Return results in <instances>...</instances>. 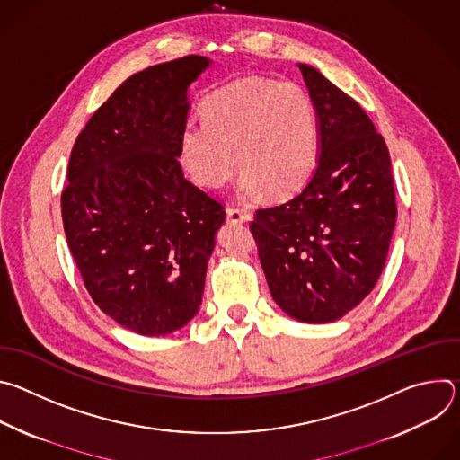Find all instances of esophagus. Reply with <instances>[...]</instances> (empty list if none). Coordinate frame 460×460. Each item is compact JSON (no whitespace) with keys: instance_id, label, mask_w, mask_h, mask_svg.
I'll list each match as a JSON object with an SVG mask.
<instances>
[{"instance_id":"34e87169","label":"esophagus","mask_w":460,"mask_h":460,"mask_svg":"<svg viewBox=\"0 0 460 460\" xmlns=\"http://www.w3.org/2000/svg\"><path fill=\"white\" fill-rule=\"evenodd\" d=\"M226 215H227V222H233V224H242V222H249L251 220L249 213H243V211H240L236 208H227Z\"/></svg>"}]
</instances>
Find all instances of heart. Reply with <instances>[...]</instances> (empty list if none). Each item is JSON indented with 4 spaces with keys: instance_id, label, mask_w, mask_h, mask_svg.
Listing matches in <instances>:
<instances>
[{
    "instance_id": "heart-1",
    "label": "heart",
    "mask_w": 460,
    "mask_h": 460,
    "mask_svg": "<svg viewBox=\"0 0 460 460\" xmlns=\"http://www.w3.org/2000/svg\"><path fill=\"white\" fill-rule=\"evenodd\" d=\"M202 121L185 125L180 138L181 165L202 187L224 185L238 162L243 199H254L261 189L284 199L314 171L316 114L296 84L242 78L202 103Z\"/></svg>"
}]
</instances>
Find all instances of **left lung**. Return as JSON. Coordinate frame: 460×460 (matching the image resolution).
<instances>
[{
	"label": "left lung",
	"instance_id": "obj_1",
	"mask_svg": "<svg viewBox=\"0 0 460 460\" xmlns=\"http://www.w3.org/2000/svg\"><path fill=\"white\" fill-rule=\"evenodd\" d=\"M318 123L316 167L291 200L258 209L251 233L273 300L307 323L342 318L375 288L397 220L384 138L364 109L298 63Z\"/></svg>",
	"mask_w": 460,
	"mask_h": 460
}]
</instances>
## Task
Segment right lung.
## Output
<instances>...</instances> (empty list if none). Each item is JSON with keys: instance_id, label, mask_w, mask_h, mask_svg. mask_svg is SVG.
<instances>
[{"instance_id": "1", "label": "right lung", "mask_w": 460, "mask_h": 460, "mask_svg": "<svg viewBox=\"0 0 460 460\" xmlns=\"http://www.w3.org/2000/svg\"><path fill=\"white\" fill-rule=\"evenodd\" d=\"M204 56L125 80L93 114L71 153L63 229L96 305L128 332L169 335L200 309L222 204L185 180L180 138L187 91Z\"/></svg>"}]
</instances>
